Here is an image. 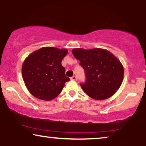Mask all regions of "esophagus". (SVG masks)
Here are the masks:
<instances>
[{"mask_svg": "<svg viewBox=\"0 0 146 146\" xmlns=\"http://www.w3.org/2000/svg\"><path fill=\"white\" fill-rule=\"evenodd\" d=\"M71 80H74V81H77V77L75 76H74L71 78Z\"/></svg>", "mask_w": 146, "mask_h": 146, "instance_id": "obj_1", "label": "esophagus"}]
</instances>
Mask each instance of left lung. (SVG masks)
Wrapping results in <instances>:
<instances>
[{
	"mask_svg": "<svg viewBox=\"0 0 146 146\" xmlns=\"http://www.w3.org/2000/svg\"><path fill=\"white\" fill-rule=\"evenodd\" d=\"M72 52L84 69L86 80L80 86L88 96L103 100L116 92L122 83L124 70L113 54L102 48H74Z\"/></svg>",
	"mask_w": 146,
	"mask_h": 146,
	"instance_id": "obj_1",
	"label": "left lung"
}]
</instances>
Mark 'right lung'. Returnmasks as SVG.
<instances>
[{
	"mask_svg": "<svg viewBox=\"0 0 146 146\" xmlns=\"http://www.w3.org/2000/svg\"><path fill=\"white\" fill-rule=\"evenodd\" d=\"M67 53L65 48L43 47L25 60L22 76L28 90L33 96L50 101L60 94L65 83L70 80L61 64Z\"/></svg>",
	"mask_w": 146,
	"mask_h": 146,
	"instance_id": "add662e5",
	"label": "right lung"
}]
</instances>
